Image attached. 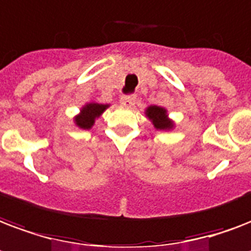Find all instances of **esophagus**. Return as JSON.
<instances>
[{
    "label": "esophagus",
    "instance_id": "1",
    "mask_svg": "<svg viewBox=\"0 0 251 251\" xmlns=\"http://www.w3.org/2000/svg\"><path fill=\"white\" fill-rule=\"evenodd\" d=\"M121 104L125 108H131L135 104V96H122Z\"/></svg>",
    "mask_w": 251,
    "mask_h": 251
}]
</instances>
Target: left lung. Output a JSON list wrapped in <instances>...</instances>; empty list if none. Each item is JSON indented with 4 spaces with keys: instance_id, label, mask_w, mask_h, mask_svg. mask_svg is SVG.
Here are the masks:
<instances>
[{
    "instance_id": "8db88e82",
    "label": "left lung",
    "mask_w": 251,
    "mask_h": 251,
    "mask_svg": "<svg viewBox=\"0 0 251 251\" xmlns=\"http://www.w3.org/2000/svg\"><path fill=\"white\" fill-rule=\"evenodd\" d=\"M146 117L150 120V122L154 125L156 130H164V131H171L175 127L174 120L168 117L167 109L158 105H150L145 109Z\"/></svg>"
}]
</instances>
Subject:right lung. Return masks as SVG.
I'll return each mask as SVG.
<instances>
[{"label":"right lung","instance_id":"add662e5","mask_svg":"<svg viewBox=\"0 0 251 251\" xmlns=\"http://www.w3.org/2000/svg\"><path fill=\"white\" fill-rule=\"evenodd\" d=\"M109 104H100L97 101H89L80 108V112L74 117V124L79 129L89 130L93 127L97 118L109 108Z\"/></svg>","mask_w":251,"mask_h":251}]
</instances>
